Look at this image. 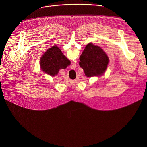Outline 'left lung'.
<instances>
[{"label": "left lung", "mask_w": 147, "mask_h": 147, "mask_svg": "<svg viewBox=\"0 0 147 147\" xmlns=\"http://www.w3.org/2000/svg\"><path fill=\"white\" fill-rule=\"evenodd\" d=\"M79 65L88 77L102 75L109 64V58L98 46L89 43L80 58Z\"/></svg>", "instance_id": "1"}]
</instances>
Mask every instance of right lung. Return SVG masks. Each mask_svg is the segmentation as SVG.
Masks as SVG:
<instances>
[{
    "label": "right lung",
    "instance_id": "right-lung-1",
    "mask_svg": "<svg viewBox=\"0 0 147 147\" xmlns=\"http://www.w3.org/2000/svg\"><path fill=\"white\" fill-rule=\"evenodd\" d=\"M70 64L57 46H53L46 51L40 59L43 71L51 76L58 74L59 69H65Z\"/></svg>",
    "mask_w": 147,
    "mask_h": 147
}]
</instances>
